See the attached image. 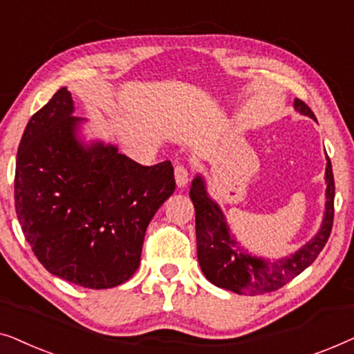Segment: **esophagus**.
<instances>
[{"label": "esophagus", "instance_id": "obj_1", "mask_svg": "<svg viewBox=\"0 0 354 354\" xmlns=\"http://www.w3.org/2000/svg\"><path fill=\"white\" fill-rule=\"evenodd\" d=\"M174 176H176V182L178 187H185L188 180H190V172H188V169L183 166H177L174 169Z\"/></svg>", "mask_w": 354, "mask_h": 354}]
</instances>
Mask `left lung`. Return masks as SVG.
<instances>
[{
  "mask_svg": "<svg viewBox=\"0 0 354 354\" xmlns=\"http://www.w3.org/2000/svg\"><path fill=\"white\" fill-rule=\"evenodd\" d=\"M295 108L299 113L316 119L309 106L301 100H295ZM328 159V158H327ZM327 178V203L326 216L319 234L297 251L292 258L279 263H266L263 259L246 254L235 240L230 239L229 229L222 216V211L206 195L201 177L192 182L190 198L195 206L196 248L203 274L211 283L227 288L235 293L263 295L282 288L285 283L311 266L319 253L326 246L333 225V198H335V180H333L332 162L328 159L326 169Z\"/></svg>",
  "mask_w": 354,
  "mask_h": 354,
  "instance_id": "left-lung-1",
  "label": "left lung"
}]
</instances>
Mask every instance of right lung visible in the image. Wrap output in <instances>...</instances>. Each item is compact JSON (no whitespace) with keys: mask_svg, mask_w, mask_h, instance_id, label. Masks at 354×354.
Here are the masks:
<instances>
[{"mask_svg":"<svg viewBox=\"0 0 354 354\" xmlns=\"http://www.w3.org/2000/svg\"><path fill=\"white\" fill-rule=\"evenodd\" d=\"M72 111L62 86L28 120L16 161V214L48 272L111 288L138 269L149 221L176 190L174 167L142 166L114 147L85 149Z\"/></svg>","mask_w":354,"mask_h":354,"instance_id":"1","label":"right lung"}]
</instances>
